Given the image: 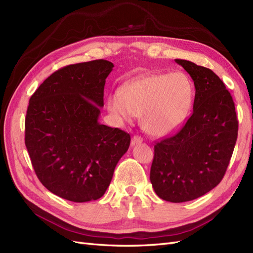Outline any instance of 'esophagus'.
Masks as SVG:
<instances>
[{"label":"esophagus","instance_id":"esophagus-1","mask_svg":"<svg viewBox=\"0 0 253 253\" xmlns=\"http://www.w3.org/2000/svg\"><path fill=\"white\" fill-rule=\"evenodd\" d=\"M142 142V138L140 136L138 135H135L132 137V140H131V144L132 145H135V144H138V143H141Z\"/></svg>","mask_w":253,"mask_h":253}]
</instances>
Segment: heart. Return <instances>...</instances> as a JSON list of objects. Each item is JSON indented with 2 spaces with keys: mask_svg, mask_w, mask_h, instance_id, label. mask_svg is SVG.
<instances>
[{
  "mask_svg": "<svg viewBox=\"0 0 253 253\" xmlns=\"http://www.w3.org/2000/svg\"><path fill=\"white\" fill-rule=\"evenodd\" d=\"M193 98L190 80L181 73L139 76L113 91L109 110L120 121L131 122L142 116L150 135L172 134L186 119Z\"/></svg>",
  "mask_w": 253,
  "mask_h": 253,
  "instance_id": "1",
  "label": "heart"
}]
</instances>
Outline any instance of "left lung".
Segmentation results:
<instances>
[{
	"label": "left lung",
	"instance_id": "obj_1",
	"mask_svg": "<svg viewBox=\"0 0 253 253\" xmlns=\"http://www.w3.org/2000/svg\"><path fill=\"white\" fill-rule=\"evenodd\" d=\"M195 86L193 113L179 131L154 145L150 180L164 201L183 203L208 193L223 179L237 139L233 99L217 75L187 60Z\"/></svg>",
	"mask_w": 253,
	"mask_h": 253
}]
</instances>
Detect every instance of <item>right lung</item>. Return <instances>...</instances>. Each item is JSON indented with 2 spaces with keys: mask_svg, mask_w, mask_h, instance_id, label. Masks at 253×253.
Returning a JSON list of instances; mask_svg holds the SVG:
<instances>
[{
  "mask_svg": "<svg viewBox=\"0 0 253 253\" xmlns=\"http://www.w3.org/2000/svg\"><path fill=\"white\" fill-rule=\"evenodd\" d=\"M108 60L67 65L44 80L29 99L25 145L42 185L64 200L100 198L131 136L98 122Z\"/></svg>",
  "mask_w": 253,
  "mask_h": 253,
  "instance_id": "right-lung-1",
  "label": "right lung"
}]
</instances>
